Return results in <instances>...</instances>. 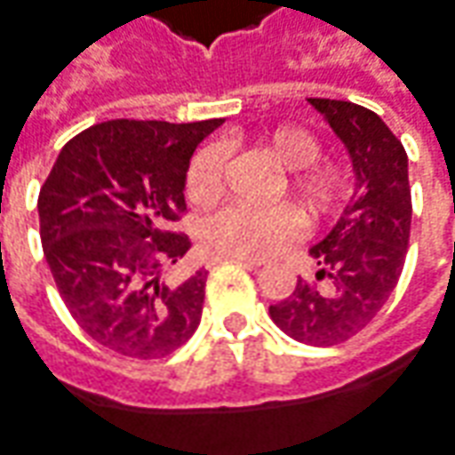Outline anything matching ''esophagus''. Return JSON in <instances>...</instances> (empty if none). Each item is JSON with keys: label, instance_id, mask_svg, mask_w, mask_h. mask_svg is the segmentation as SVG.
Returning <instances> with one entry per match:
<instances>
[{"label": "esophagus", "instance_id": "34e87169", "mask_svg": "<svg viewBox=\"0 0 455 455\" xmlns=\"http://www.w3.org/2000/svg\"><path fill=\"white\" fill-rule=\"evenodd\" d=\"M221 260H238L241 266H246V268H251V271H256V268H260L259 260H251V259H214L212 263H221Z\"/></svg>", "mask_w": 455, "mask_h": 455}]
</instances>
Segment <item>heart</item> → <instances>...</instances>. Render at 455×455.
<instances>
[{
	"instance_id": "obj_1",
	"label": "heart",
	"mask_w": 455,
	"mask_h": 455,
	"mask_svg": "<svg viewBox=\"0 0 455 455\" xmlns=\"http://www.w3.org/2000/svg\"><path fill=\"white\" fill-rule=\"evenodd\" d=\"M268 148L283 167L295 170L293 192L303 202L307 214H327L339 195L338 174L315 167L323 155L320 140L303 128L275 130ZM227 148L206 145L196 152L187 170V195L196 204L217 202L224 189ZM303 234V221L288 206L256 209L249 204H231L206 221V249L224 259H271L278 251Z\"/></svg>"
}]
</instances>
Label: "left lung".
<instances>
[{"label": "left lung", "mask_w": 455, "mask_h": 455, "mask_svg": "<svg viewBox=\"0 0 455 455\" xmlns=\"http://www.w3.org/2000/svg\"><path fill=\"white\" fill-rule=\"evenodd\" d=\"M307 103L345 142L357 182L338 224L310 249L325 285L298 278L293 295L268 313L298 342L330 347L370 325L394 293L411 231V189L404 145L377 113L330 98Z\"/></svg>", "instance_id": "1"}]
</instances>
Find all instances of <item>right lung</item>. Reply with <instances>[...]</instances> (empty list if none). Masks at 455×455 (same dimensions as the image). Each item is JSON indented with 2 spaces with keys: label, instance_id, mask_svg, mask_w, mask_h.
Returning a JSON list of instances; mask_svg holds the SVG:
<instances>
[{
  "label": "right lung",
  "instance_id": "right-lung-1",
  "mask_svg": "<svg viewBox=\"0 0 455 455\" xmlns=\"http://www.w3.org/2000/svg\"><path fill=\"white\" fill-rule=\"evenodd\" d=\"M224 120H108L63 145L39 192L44 256L73 320L132 360L182 347L202 320L206 271L162 278L192 241L174 234L196 145Z\"/></svg>",
  "mask_w": 455,
  "mask_h": 455
}]
</instances>
